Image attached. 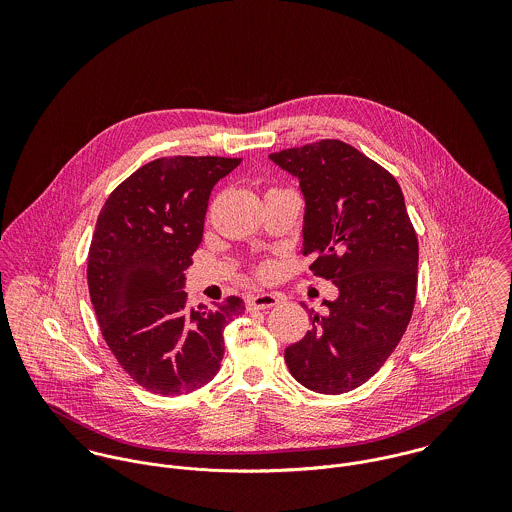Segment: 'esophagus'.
Wrapping results in <instances>:
<instances>
[{
	"label": "esophagus",
	"mask_w": 512,
	"mask_h": 512,
	"mask_svg": "<svg viewBox=\"0 0 512 512\" xmlns=\"http://www.w3.org/2000/svg\"><path fill=\"white\" fill-rule=\"evenodd\" d=\"M248 309H270V307H276L280 303V297L274 295V293H258V295H252L248 297Z\"/></svg>",
	"instance_id": "obj_1"
}]
</instances>
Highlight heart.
Returning <instances> with one entry per match:
<instances>
[{
    "instance_id": "1",
    "label": "heart",
    "mask_w": 512,
    "mask_h": 512,
    "mask_svg": "<svg viewBox=\"0 0 512 512\" xmlns=\"http://www.w3.org/2000/svg\"><path fill=\"white\" fill-rule=\"evenodd\" d=\"M268 272H270V270H268V268H262V270H260V274H262V276H266V274H268Z\"/></svg>"
}]
</instances>
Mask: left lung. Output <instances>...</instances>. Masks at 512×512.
Masks as SVG:
<instances>
[{"mask_svg":"<svg viewBox=\"0 0 512 512\" xmlns=\"http://www.w3.org/2000/svg\"><path fill=\"white\" fill-rule=\"evenodd\" d=\"M270 159L299 179L303 256L339 297L311 311V331L284 353L293 378L321 394L349 392L400 343L416 301L418 238L398 181L341 140L282 149Z\"/></svg>","mask_w":512,"mask_h":512,"instance_id":"obj_1","label":"left lung"}]
</instances>
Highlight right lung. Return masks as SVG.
I'll return each mask as SVG.
<instances>
[{
	"mask_svg": "<svg viewBox=\"0 0 512 512\" xmlns=\"http://www.w3.org/2000/svg\"><path fill=\"white\" fill-rule=\"evenodd\" d=\"M238 157H159L106 199L88 250V292L106 345L153 394H189L219 372L236 295L187 305L185 270L203 240L209 197Z\"/></svg>",
	"mask_w": 512,
	"mask_h": 512,
	"instance_id": "1",
	"label": "right lung"
}]
</instances>
